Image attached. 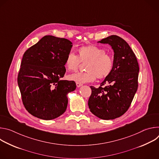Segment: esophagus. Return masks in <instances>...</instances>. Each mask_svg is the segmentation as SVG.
Listing matches in <instances>:
<instances>
[{"mask_svg": "<svg viewBox=\"0 0 159 159\" xmlns=\"http://www.w3.org/2000/svg\"><path fill=\"white\" fill-rule=\"evenodd\" d=\"M76 85H77V87H81V86L82 85V84H80V83H78V82H77V83H76Z\"/></svg>", "mask_w": 159, "mask_h": 159, "instance_id": "34e87169", "label": "esophagus"}]
</instances>
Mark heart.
Returning a JSON list of instances; mask_svg holds the SVG:
<instances>
[{
	"instance_id": "obj_1",
	"label": "heart",
	"mask_w": 159,
	"mask_h": 159,
	"mask_svg": "<svg viewBox=\"0 0 159 159\" xmlns=\"http://www.w3.org/2000/svg\"><path fill=\"white\" fill-rule=\"evenodd\" d=\"M80 62H87L84 73H75L69 76V79L75 82L84 84L108 77L113 69L114 61L111 55L96 45H87L78 49V57L70 53L66 57L65 65L69 71L77 70Z\"/></svg>"
}]
</instances>
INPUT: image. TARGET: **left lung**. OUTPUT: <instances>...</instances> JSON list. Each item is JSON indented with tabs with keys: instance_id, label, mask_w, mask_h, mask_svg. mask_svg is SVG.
Here are the masks:
<instances>
[{
	"instance_id": "left-lung-1",
	"label": "left lung",
	"mask_w": 159,
	"mask_h": 159,
	"mask_svg": "<svg viewBox=\"0 0 159 159\" xmlns=\"http://www.w3.org/2000/svg\"><path fill=\"white\" fill-rule=\"evenodd\" d=\"M98 43L109 44L114 51V66L100 87L90 86L88 101L90 112L102 120L120 117L129 107L138 89L139 66L129 44L121 38L111 35Z\"/></svg>"
}]
</instances>
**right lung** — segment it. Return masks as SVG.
<instances>
[{
  "label": "right lung",
  "mask_w": 159,
  "mask_h": 159,
  "mask_svg": "<svg viewBox=\"0 0 159 159\" xmlns=\"http://www.w3.org/2000/svg\"><path fill=\"white\" fill-rule=\"evenodd\" d=\"M72 44L65 38L44 36L24 53L17 83L22 103L33 116L50 120L66 111L67 94L76 84L60 79L66 72L65 61Z\"/></svg>",
  "instance_id": "add662e5"
}]
</instances>
